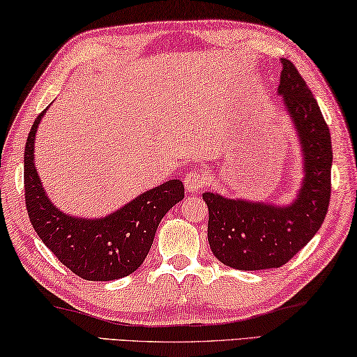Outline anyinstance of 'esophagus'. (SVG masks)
<instances>
[{"label":"esophagus","instance_id":"34e87169","mask_svg":"<svg viewBox=\"0 0 357 357\" xmlns=\"http://www.w3.org/2000/svg\"><path fill=\"white\" fill-rule=\"evenodd\" d=\"M183 183H185L186 191H190V192L197 191L207 185V175L204 174L202 169L192 167L191 171L185 175Z\"/></svg>","mask_w":357,"mask_h":357}]
</instances>
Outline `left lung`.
Returning a JSON list of instances; mask_svg holds the SVG:
<instances>
[{"label": "left lung", "mask_w": 357, "mask_h": 357, "mask_svg": "<svg viewBox=\"0 0 357 357\" xmlns=\"http://www.w3.org/2000/svg\"><path fill=\"white\" fill-rule=\"evenodd\" d=\"M282 63L278 95L294 123L303 156V180L289 206L226 199L204 192L208 207L207 237L220 262L238 271L282 267L312 241L331 201L332 142L317 99L296 66Z\"/></svg>", "instance_id": "obj_1"}]
</instances>
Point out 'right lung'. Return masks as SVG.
I'll use <instances>...</instances> for the list:
<instances>
[{"label": "right lung", "mask_w": 357, "mask_h": 357, "mask_svg": "<svg viewBox=\"0 0 357 357\" xmlns=\"http://www.w3.org/2000/svg\"><path fill=\"white\" fill-rule=\"evenodd\" d=\"M45 112L34 120L23 160L25 202L34 231L58 261L80 278L109 282L128 277L147 258L161 218L183 199V183L169 180L104 218L63 213L47 197L34 167V139Z\"/></svg>", "instance_id": "1"}]
</instances>
